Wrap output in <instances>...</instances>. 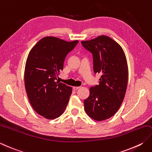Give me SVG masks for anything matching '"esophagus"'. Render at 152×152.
Segmentation results:
<instances>
[{
    "instance_id": "obj_1",
    "label": "esophagus",
    "mask_w": 152,
    "mask_h": 152,
    "mask_svg": "<svg viewBox=\"0 0 152 152\" xmlns=\"http://www.w3.org/2000/svg\"><path fill=\"white\" fill-rule=\"evenodd\" d=\"M80 88V87H78V86H74V87H73L72 88H73L74 90H78V89H79Z\"/></svg>"
}]
</instances>
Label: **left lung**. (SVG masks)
Listing matches in <instances>:
<instances>
[{
	"label": "left lung",
	"instance_id": "8db88e82",
	"mask_svg": "<svg viewBox=\"0 0 152 152\" xmlns=\"http://www.w3.org/2000/svg\"><path fill=\"white\" fill-rule=\"evenodd\" d=\"M81 43L92 53L94 73L102 74L99 84L90 88V96L84 100L85 111L95 121L108 119L125 96L129 77L125 54L119 44L105 35Z\"/></svg>",
	"mask_w": 152,
	"mask_h": 152
}]
</instances>
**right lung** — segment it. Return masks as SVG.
Returning a JSON list of instances; mask_svg holds the SVG:
<instances>
[{"instance_id": "obj_1", "label": "right lung", "mask_w": 152, "mask_h": 152, "mask_svg": "<svg viewBox=\"0 0 152 152\" xmlns=\"http://www.w3.org/2000/svg\"><path fill=\"white\" fill-rule=\"evenodd\" d=\"M78 43L45 37L29 53L24 72L26 93L33 109L47 119L59 117L66 107L72 89L56 80L68 53Z\"/></svg>"}]
</instances>
